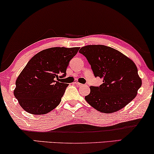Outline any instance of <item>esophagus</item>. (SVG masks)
<instances>
[{"label":"esophagus","instance_id":"1","mask_svg":"<svg viewBox=\"0 0 154 154\" xmlns=\"http://www.w3.org/2000/svg\"><path fill=\"white\" fill-rule=\"evenodd\" d=\"M73 83H74L75 85H78V86H82V85H83V84H82V83H79V82H77V81L73 82Z\"/></svg>","mask_w":154,"mask_h":154}]
</instances>
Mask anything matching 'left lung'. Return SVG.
<instances>
[{
	"mask_svg": "<svg viewBox=\"0 0 154 154\" xmlns=\"http://www.w3.org/2000/svg\"><path fill=\"white\" fill-rule=\"evenodd\" d=\"M79 52L86 57L95 77L103 79L100 86H91L85 100L95 109L112 113L125 107L136 97L141 79L132 60L105 45H87Z\"/></svg>",
	"mask_w": 154,
	"mask_h": 154,
	"instance_id": "obj_1",
	"label": "left lung"
}]
</instances>
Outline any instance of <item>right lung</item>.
I'll list each match as a JSON object with an SVG mask.
<instances>
[{
    "label": "right lung",
    "instance_id": "1",
    "mask_svg": "<svg viewBox=\"0 0 154 154\" xmlns=\"http://www.w3.org/2000/svg\"><path fill=\"white\" fill-rule=\"evenodd\" d=\"M79 47H51L39 51L28 61L16 80L14 95L22 108L45 115L56 108L69 84L61 81Z\"/></svg>",
    "mask_w": 154,
    "mask_h": 154
}]
</instances>
